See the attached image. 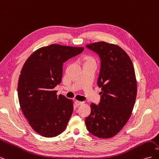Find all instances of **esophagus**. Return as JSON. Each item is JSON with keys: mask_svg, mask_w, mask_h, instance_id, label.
I'll return each instance as SVG.
<instances>
[{"mask_svg": "<svg viewBox=\"0 0 159 159\" xmlns=\"http://www.w3.org/2000/svg\"><path fill=\"white\" fill-rule=\"evenodd\" d=\"M75 104L77 105V106H78V105H80L81 104H83V102H79V101H75Z\"/></svg>", "mask_w": 159, "mask_h": 159, "instance_id": "esophagus-1", "label": "esophagus"}]
</instances>
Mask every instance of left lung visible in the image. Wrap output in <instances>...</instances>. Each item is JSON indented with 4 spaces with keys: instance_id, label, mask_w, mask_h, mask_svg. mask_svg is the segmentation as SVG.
Returning <instances> with one entry per match:
<instances>
[{
    "instance_id": "obj_1",
    "label": "left lung",
    "mask_w": 159,
    "mask_h": 159,
    "mask_svg": "<svg viewBox=\"0 0 159 159\" xmlns=\"http://www.w3.org/2000/svg\"><path fill=\"white\" fill-rule=\"evenodd\" d=\"M100 59L98 79L102 88L99 103L91 104L85 118L88 131L99 138H111L125 126L131 115L137 96V81L129 56L119 46L105 42L86 45Z\"/></svg>"
}]
</instances>
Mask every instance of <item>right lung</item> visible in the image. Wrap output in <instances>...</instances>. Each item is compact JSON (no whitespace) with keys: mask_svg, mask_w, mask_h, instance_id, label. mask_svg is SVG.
Segmentation results:
<instances>
[{"mask_svg":"<svg viewBox=\"0 0 159 159\" xmlns=\"http://www.w3.org/2000/svg\"><path fill=\"white\" fill-rule=\"evenodd\" d=\"M84 48L52 44L39 48L24 64L18 83L22 113L34 131L44 137L63 132L73 113L72 100L56 95L64 62L81 54Z\"/></svg>","mask_w":159,"mask_h":159,"instance_id":"1","label":"right lung"}]
</instances>
